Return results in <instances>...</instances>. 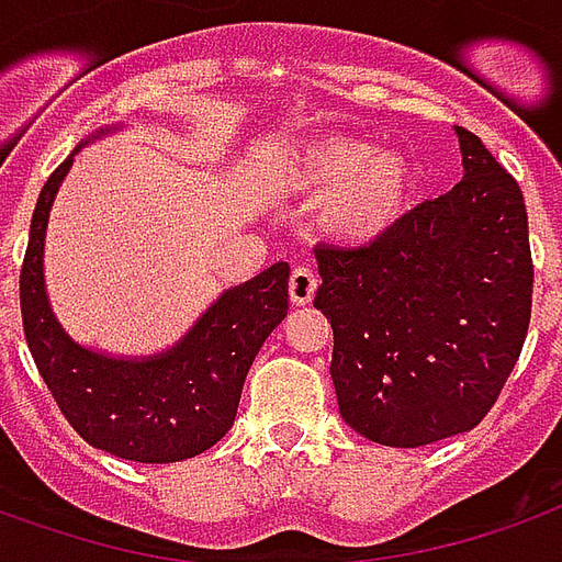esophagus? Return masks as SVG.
<instances>
[{"mask_svg": "<svg viewBox=\"0 0 562 562\" xmlns=\"http://www.w3.org/2000/svg\"><path fill=\"white\" fill-rule=\"evenodd\" d=\"M315 289H318V277L310 265H297L292 270V280H289V294H292L294 306H306L313 303Z\"/></svg>", "mask_w": 562, "mask_h": 562, "instance_id": "34e87169", "label": "esophagus"}]
</instances>
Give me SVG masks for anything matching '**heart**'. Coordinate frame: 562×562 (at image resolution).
I'll return each instance as SVG.
<instances>
[{
  "instance_id": "1",
  "label": "heart",
  "mask_w": 562,
  "mask_h": 562,
  "mask_svg": "<svg viewBox=\"0 0 562 562\" xmlns=\"http://www.w3.org/2000/svg\"><path fill=\"white\" fill-rule=\"evenodd\" d=\"M297 184L310 193L334 190L324 220L345 240H375L396 226L408 205L411 169L396 151H372L355 136H330L306 148Z\"/></svg>"
}]
</instances>
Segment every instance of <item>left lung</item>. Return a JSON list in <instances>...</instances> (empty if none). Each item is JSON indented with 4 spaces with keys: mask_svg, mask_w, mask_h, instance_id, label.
Returning a JSON list of instances; mask_svg holds the SVG:
<instances>
[{
    "mask_svg": "<svg viewBox=\"0 0 562 562\" xmlns=\"http://www.w3.org/2000/svg\"><path fill=\"white\" fill-rule=\"evenodd\" d=\"M464 178L366 247L318 244L339 414L384 447L480 426L521 355L533 259L521 187L456 127Z\"/></svg>",
    "mask_w": 562,
    "mask_h": 562,
    "instance_id": "1",
    "label": "left lung"
}]
</instances>
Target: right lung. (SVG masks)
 Instances as JSON below:
<instances>
[{
  "instance_id": "1",
  "label": "right lung",
  "mask_w": 562,
  "mask_h": 562,
  "mask_svg": "<svg viewBox=\"0 0 562 562\" xmlns=\"http://www.w3.org/2000/svg\"><path fill=\"white\" fill-rule=\"evenodd\" d=\"M74 154L47 178L29 226L20 270L29 351L65 419L94 450L143 464L193 459L232 429L249 366L289 313V261L223 292L164 355L110 357L82 348L61 330L44 289L47 217Z\"/></svg>"
}]
</instances>
